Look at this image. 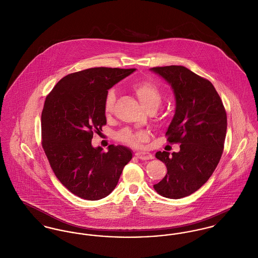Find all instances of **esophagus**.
<instances>
[{"label":"esophagus","instance_id":"esophagus-1","mask_svg":"<svg viewBox=\"0 0 258 258\" xmlns=\"http://www.w3.org/2000/svg\"><path fill=\"white\" fill-rule=\"evenodd\" d=\"M136 155H137L138 158L141 159V160H149V159L152 158V154L148 151H145V150L138 151L136 153Z\"/></svg>","mask_w":258,"mask_h":258}]
</instances>
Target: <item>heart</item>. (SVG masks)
I'll return each mask as SVG.
<instances>
[{"label":"heart","instance_id":"b5f03b06","mask_svg":"<svg viewBox=\"0 0 258 258\" xmlns=\"http://www.w3.org/2000/svg\"><path fill=\"white\" fill-rule=\"evenodd\" d=\"M134 90L136 91L141 105L147 110L150 108L158 109L162 102V94L158 87L148 81H142L135 84ZM116 102V91L114 89H110L106 95L104 109L107 114L111 113L114 109V105ZM120 140L126 142L132 145H136L142 141L145 136L143 134H135L130 130L122 131L119 135Z\"/></svg>","mask_w":258,"mask_h":258}]
</instances>
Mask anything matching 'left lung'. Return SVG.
<instances>
[{"label":"left lung","instance_id":"left-lung-1","mask_svg":"<svg viewBox=\"0 0 258 258\" xmlns=\"http://www.w3.org/2000/svg\"><path fill=\"white\" fill-rule=\"evenodd\" d=\"M150 71L173 89L176 108L166 136L179 142V151H158L167 174L154 184L167 199L187 197L200 188L213 174L224 149L227 115L215 87L182 66L152 68Z\"/></svg>","mask_w":258,"mask_h":258}]
</instances>
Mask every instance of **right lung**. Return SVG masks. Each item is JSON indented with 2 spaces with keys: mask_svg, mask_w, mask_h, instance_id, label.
<instances>
[{
  "mask_svg": "<svg viewBox=\"0 0 258 258\" xmlns=\"http://www.w3.org/2000/svg\"><path fill=\"white\" fill-rule=\"evenodd\" d=\"M136 69L92 68L59 80L46 97L41 116L42 146L59 181L87 200L109 196L133 151L123 145L93 147L94 133L106 124L108 90Z\"/></svg>",
  "mask_w": 258,
  "mask_h": 258,
  "instance_id": "1",
  "label": "right lung"
}]
</instances>
